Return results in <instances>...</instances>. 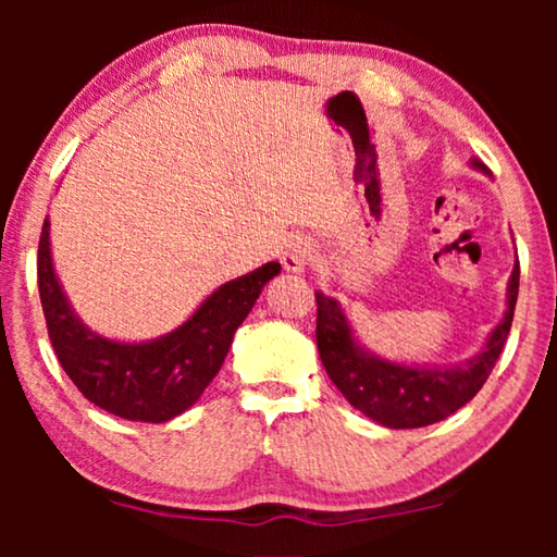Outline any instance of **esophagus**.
<instances>
[{
  "label": "esophagus",
  "instance_id": "1",
  "mask_svg": "<svg viewBox=\"0 0 557 557\" xmlns=\"http://www.w3.org/2000/svg\"><path fill=\"white\" fill-rule=\"evenodd\" d=\"M309 258H311V250L304 240H288L286 248L281 250V263H284V269L288 273H304V269L309 265Z\"/></svg>",
  "mask_w": 557,
  "mask_h": 557
}]
</instances>
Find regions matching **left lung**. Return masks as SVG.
Masks as SVG:
<instances>
[{
  "instance_id": "obj_1",
  "label": "left lung",
  "mask_w": 557,
  "mask_h": 557,
  "mask_svg": "<svg viewBox=\"0 0 557 557\" xmlns=\"http://www.w3.org/2000/svg\"><path fill=\"white\" fill-rule=\"evenodd\" d=\"M469 164L492 177V172L479 159H471ZM517 292H520V263H515L507 284L505 317L474 357L454 364H406L372 352L355 337L342 304L317 292L319 357L337 391L360 413L385 429H423L456 413L482 391L512 326Z\"/></svg>"
}]
</instances>
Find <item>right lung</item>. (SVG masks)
Segmentation results:
<instances>
[{
  "label": "right lung",
  "mask_w": 557,
  "mask_h": 557,
  "mask_svg": "<svg viewBox=\"0 0 557 557\" xmlns=\"http://www.w3.org/2000/svg\"><path fill=\"white\" fill-rule=\"evenodd\" d=\"M281 273L271 261L218 286L193 317L162 337L121 342L90 330L75 314L60 284L45 218L37 248V286L48 334L75 387L109 413L141 423H166L193 408L223 368L233 334L253 309L263 286Z\"/></svg>",
  "instance_id": "obj_1"
}]
</instances>
